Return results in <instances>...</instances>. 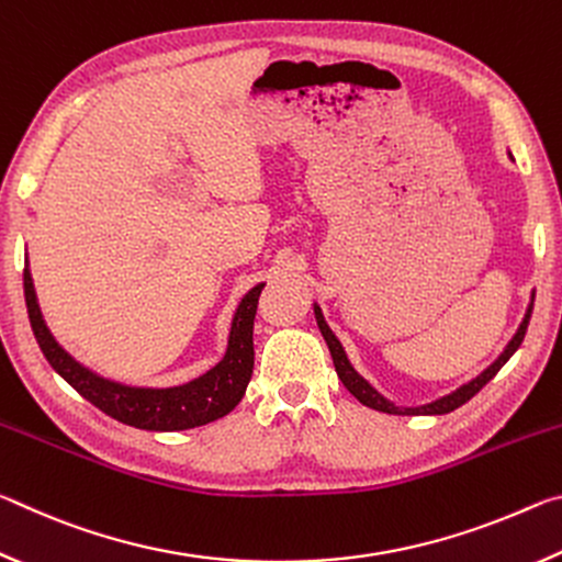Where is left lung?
Instances as JSON below:
<instances>
[{"label":"left lung","mask_w":562,"mask_h":562,"mask_svg":"<svg viewBox=\"0 0 562 562\" xmlns=\"http://www.w3.org/2000/svg\"><path fill=\"white\" fill-rule=\"evenodd\" d=\"M532 300H536V292H532L530 304H528V310H526V317H522L518 331H516V335H513V339L508 341L506 349L501 351V357H498L496 361H493V364H491L488 369H483V372H481L479 376L471 379L469 384L459 386V389H456V392L446 394V396H441V398H436V402H431V404H422V406H396L394 402H389L386 396L379 394L376 389H374L372 384H369L364 376H359V374L355 372V367L349 364L345 349H341L339 339L335 337V331L329 329L325 317H322V310L317 307V304H315V317H317V327H319V331H322V337H325L327 347H329L331 361H335L337 376L341 379V384H345V386L349 389L351 396H357L361 404L369 406V408H374V412L396 414V416H436V414H449V412H453V408H459L461 404L469 402L471 396L479 394L481 389L486 386V384L491 382V379L498 374V369H501L503 364H506V361L513 357V351H516V349L520 347L522 337H526V329H528V322H530V312H532Z\"/></svg>","instance_id":"8db88e82"}]
</instances>
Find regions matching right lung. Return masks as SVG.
I'll return each mask as SVG.
<instances>
[{"label":"right lung","instance_id":"add662e5","mask_svg":"<svg viewBox=\"0 0 562 562\" xmlns=\"http://www.w3.org/2000/svg\"><path fill=\"white\" fill-rule=\"evenodd\" d=\"M265 284H258L245 294L237 304L233 317L231 339L227 351L217 364L193 382L168 386V389H146V386H126L111 379H103L79 364L69 351L46 327L42 317L40 302H36L30 262H24V300L34 337L40 341L44 357L49 364L79 392L87 402H91L103 414L116 418L121 424L136 426L146 431H183L195 426L211 424L215 418L231 414L240 404L247 384L252 376L255 349H252V325L258 300Z\"/></svg>","mask_w":562,"mask_h":562}]
</instances>
